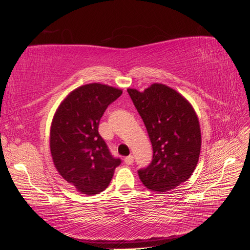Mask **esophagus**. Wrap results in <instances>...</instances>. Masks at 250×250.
<instances>
[{"mask_svg": "<svg viewBox=\"0 0 250 250\" xmlns=\"http://www.w3.org/2000/svg\"><path fill=\"white\" fill-rule=\"evenodd\" d=\"M133 161H134V158H133L132 155L126 156V157L124 158V162H125V164H127V165H131V164L133 163Z\"/></svg>", "mask_w": 250, "mask_h": 250, "instance_id": "1", "label": "esophagus"}]
</instances>
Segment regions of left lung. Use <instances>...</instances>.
<instances>
[{
    "mask_svg": "<svg viewBox=\"0 0 250 250\" xmlns=\"http://www.w3.org/2000/svg\"><path fill=\"white\" fill-rule=\"evenodd\" d=\"M152 144L153 158L138 171L148 190L169 192L191 177L201 149L198 117L186 98L162 83L144 92L128 88Z\"/></svg>",
    "mask_w": 250,
    "mask_h": 250,
    "instance_id": "8db88e82",
    "label": "left lung"
}]
</instances>
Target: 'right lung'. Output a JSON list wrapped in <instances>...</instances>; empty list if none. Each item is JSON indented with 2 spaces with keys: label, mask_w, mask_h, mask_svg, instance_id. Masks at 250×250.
Returning a JSON list of instances; mask_svg holds the SVG:
<instances>
[{
  "label": "right lung",
  "mask_w": 250,
  "mask_h": 250,
  "mask_svg": "<svg viewBox=\"0 0 250 250\" xmlns=\"http://www.w3.org/2000/svg\"><path fill=\"white\" fill-rule=\"evenodd\" d=\"M122 89L101 83L77 87L60 103L52 120L50 150L62 177L79 193L99 194L121 164L98 132L100 119Z\"/></svg>",
  "instance_id": "right-lung-1"
}]
</instances>
